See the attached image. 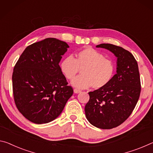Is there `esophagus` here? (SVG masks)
I'll return each mask as SVG.
<instances>
[{"instance_id": "esophagus-1", "label": "esophagus", "mask_w": 153, "mask_h": 153, "mask_svg": "<svg viewBox=\"0 0 153 153\" xmlns=\"http://www.w3.org/2000/svg\"><path fill=\"white\" fill-rule=\"evenodd\" d=\"M80 92H81V91H80V90H79V89H74V94H79V93H80Z\"/></svg>"}]
</instances>
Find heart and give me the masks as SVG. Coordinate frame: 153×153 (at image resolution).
Wrapping results in <instances>:
<instances>
[{
  "label": "heart",
  "instance_id": "b5f03b06",
  "mask_svg": "<svg viewBox=\"0 0 153 153\" xmlns=\"http://www.w3.org/2000/svg\"><path fill=\"white\" fill-rule=\"evenodd\" d=\"M62 72L68 79H73L81 70V74L71 82L77 89H87L91 86L96 89L104 88L108 85L115 72L112 60L92 47H85L76 55L65 57L60 63Z\"/></svg>",
  "mask_w": 153,
  "mask_h": 153
}]
</instances>
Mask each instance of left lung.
<instances>
[{
  "mask_svg": "<svg viewBox=\"0 0 153 153\" xmlns=\"http://www.w3.org/2000/svg\"><path fill=\"white\" fill-rule=\"evenodd\" d=\"M117 57V73L104 88L89 92L85 107L88 121L97 128L119 126L128 118L138 101L141 85L138 65L133 55L121 47L108 43L97 45Z\"/></svg>",
  "mask_w": 153,
  "mask_h": 153,
  "instance_id": "1",
  "label": "left lung"
}]
</instances>
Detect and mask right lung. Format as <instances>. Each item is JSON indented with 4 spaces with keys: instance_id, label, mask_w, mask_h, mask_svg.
Masks as SVG:
<instances>
[{
    "instance_id": "add662e5",
    "label": "right lung",
    "mask_w": 153,
    "mask_h": 153,
    "mask_svg": "<svg viewBox=\"0 0 153 153\" xmlns=\"http://www.w3.org/2000/svg\"><path fill=\"white\" fill-rule=\"evenodd\" d=\"M68 47L66 42L55 38L34 42L25 49L14 67L15 103L34 123L56 119L73 94L59 65Z\"/></svg>"
}]
</instances>
